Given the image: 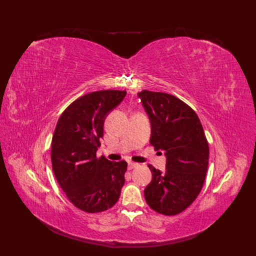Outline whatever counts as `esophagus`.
I'll return each mask as SVG.
<instances>
[{"label": "esophagus", "instance_id": "34e87169", "mask_svg": "<svg viewBox=\"0 0 256 256\" xmlns=\"http://www.w3.org/2000/svg\"><path fill=\"white\" fill-rule=\"evenodd\" d=\"M138 166V164L137 163H134V162H128V168L130 170V169H134V168H136Z\"/></svg>", "mask_w": 256, "mask_h": 256}]
</instances>
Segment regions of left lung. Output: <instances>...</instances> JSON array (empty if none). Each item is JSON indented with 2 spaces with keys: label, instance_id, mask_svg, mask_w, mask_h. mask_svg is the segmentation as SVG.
Returning <instances> with one entry per match:
<instances>
[{
  "label": "left lung",
  "instance_id": "8db88e82",
  "mask_svg": "<svg viewBox=\"0 0 256 256\" xmlns=\"http://www.w3.org/2000/svg\"><path fill=\"white\" fill-rule=\"evenodd\" d=\"M152 134L150 144L164 150L166 169L148 165L152 178L144 190L147 204L156 212L173 216L190 206L199 195L208 165V144L193 109L163 92L138 93Z\"/></svg>",
  "mask_w": 256,
  "mask_h": 256
}]
</instances>
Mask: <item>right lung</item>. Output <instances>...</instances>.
Instances as JSON below:
<instances>
[{
    "label": "right lung",
    "instance_id": "right-lung-1",
    "mask_svg": "<svg viewBox=\"0 0 256 256\" xmlns=\"http://www.w3.org/2000/svg\"><path fill=\"white\" fill-rule=\"evenodd\" d=\"M126 91L102 90L78 98L60 116L52 139V166L67 198L86 212L111 208L124 184L128 164L96 158L104 119Z\"/></svg>",
    "mask_w": 256,
    "mask_h": 256
}]
</instances>
